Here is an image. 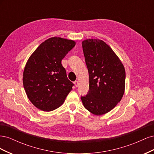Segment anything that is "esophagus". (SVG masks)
Wrapping results in <instances>:
<instances>
[{
	"instance_id": "esophagus-1",
	"label": "esophagus",
	"mask_w": 154,
	"mask_h": 154,
	"mask_svg": "<svg viewBox=\"0 0 154 154\" xmlns=\"http://www.w3.org/2000/svg\"><path fill=\"white\" fill-rule=\"evenodd\" d=\"M74 85H75V86L77 87H78V85H79V83H78V81H75L74 82Z\"/></svg>"
}]
</instances>
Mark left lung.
Listing matches in <instances>:
<instances>
[{"mask_svg":"<svg viewBox=\"0 0 154 154\" xmlns=\"http://www.w3.org/2000/svg\"><path fill=\"white\" fill-rule=\"evenodd\" d=\"M82 48L89 76V91L81 96L82 103L92 114L103 115L113 109L124 94L125 67L103 40L87 39Z\"/></svg>","mask_w":154,"mask_h":154,"instance_id":"8db88e82","label":"left lung"}]
</instances>
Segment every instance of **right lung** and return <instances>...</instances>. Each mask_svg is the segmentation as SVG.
Here are the masks:
<instances>
[{"mask_svg":"<svg viewBox=\"0 0 154 154\" xmlns=\"http://www.w3.org/2000/svg\"><path fill=\"white\" fill-rule=\"evenodd\" d=\"M75 45L73 40L52 37L30 56L23 72V85L36 108L47 112L57 109L72 89L74 84L69 80L61 62Z\"/></svg>","mask_w":154,"mask_h":154,"instance_id":"obj_1","label":"right lung"}]
</instances>
